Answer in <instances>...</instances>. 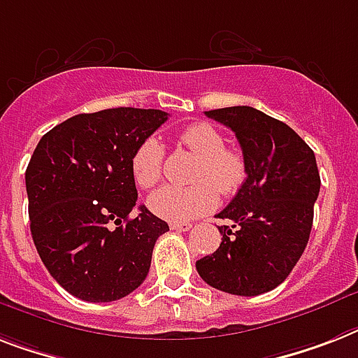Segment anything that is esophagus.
<instances>
[{
	"mask_svg": "<svg viewBox=\"0 0 358 358\" xmlns=\"http://www.w3.org/2000/svg\"><path fill=\"white\" fill-rule=\"evenodd\" d=\"M191 228L193 226L187 224V222H171V229H174V231H189Z\"/></svg>",
	"mask_w": 358,
	"mask_h": 358,
	"instance_id": "1",
	"label": "esophagus"
}]
</instances>
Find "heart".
Instances as JSON below:
<instances>
[{"label": "heart", "instance_id": "obj_1", "mask_svg": "<svg viewBox=\"0 0 358 358\" xmlns=\"http://www.w3.org/2000/svg\"><path fill=\"white\" fill-rule=\"evenodd\" d=\"M178 143L199 158L189 187L165 185L149 196L154 215L171 222H187L208 213L217 204V191L224 196L237 193L246 178L245 156L224 147L226 139L217 127L199 121L178 134ZM164 147L156 138H145L136 147L130 169L136 184L150 189L162 178Z\"/></svg>", "mask_w": 358, "mask_h": 358}]
</instances>
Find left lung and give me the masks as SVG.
I'll use <instances>...</instances> for the list:
<instances>
[{
	"label": "left lung",
	"instance_id": "1",
	"mask_svg": "<svg viewBox=\"0 0 358 358\" xmlns=\"http://www.w3.org/2000/svg\"><path fill=\"white\" fill-rule=\"evenodd\" d=\"M206 115L235 132L246 162V180L217 217L222 243L196 261L213 289L259 296L287 280L303 254L320 174L315 152L283 121L252 106L209 110Z\"/></svg>",
	"mask_w": 358,
	"mask_h": 358
}]
</instances>
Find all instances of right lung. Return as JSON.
<instances>
[{"mask_svg":"<svg viewBox=\"0 0 358 358\" xmlns=\"http://www.w3.org/2000/svg\"><path fill=\"white\" fill-rule=\"evenodd\" d=\"M162 110L78 113L49 130L25 171L31 235L60 287L84 301H115L143 283L167 222L138 206L130 159L167 121Z\"/></svg>","mask_w":358,"mask_h":358,"instance_id":"add662e5","label":"right lung"}]
</instances>
